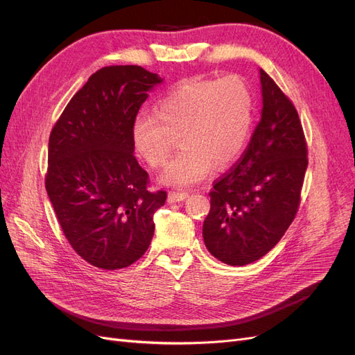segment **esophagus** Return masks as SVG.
<instances>
[{
	"instance_id": "obj_1",
	"label": "esophagus",
	"mask_w": 355,
	"mask_h": 355,
	"mask_svg": "<svg viewBox=\"0 0 355 355\" xmlns=\"http://www.w3.org/2000/svg\"><path fill=\"white\" fill-rule=\"evenodd\" d=\"M188 197V192L185 191H170L168 192V202H179L184 201Z\"/></svg>"
}]
</instances>
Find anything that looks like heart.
<instances>
[{
  "label": "heart",
  "instance_id": "b5f03b06",
  "mask_svg": "<svg viewBox=\"0 0 355 355\" xmlns=\"http://www.w3.org/2000/svg\"><path fill=\"white\" fill-rule=\"evenodd\" d=\"M253 111V93L239 75L188 80L155 105L154 116L136 118L133 145L149 167L161 168L179 139L182 153L161 179L168 185H192L211 167L228 168L240 158L250 137Z\"/></svg>",
  "mask_w": 355,
  "mask_h": 355
}]
</instances>
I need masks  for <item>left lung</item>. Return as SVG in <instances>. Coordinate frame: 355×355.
I'll return each mask as SVG.
<instances>
[{"instance_id":"8db88e82","label":"left lung","mask_w":355,"mask_h":355,"mask_svg":"<svg viewBox=\"0 0 355 355\" xmlns=\"http://www.w3.org/2000/svg\"><path fill=\"white\" fill-rule=\"evenodd\" d=\"M263 108L250 144L213 182L202 225L207 250L223 263L261 259L282 240L300 204L308 146L293 102L263 69Z\"/></svg>"}]
</instances>
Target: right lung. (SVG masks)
Returning <instances> with one entry per match:
<instances>
[{
	"mask_svg": "<svg viewBox=\"0 0 355 355\" xmlns=\"http://www.w3.org/2000/svg\"><path fill=\"white\" fill-rule=\"evenodd\" d=\"M137 65L96 71L63 110L49 139L46 189L72 249L102 270L135 263L151 244L167 192L149 189L133 155L132 128L159 84Z\"/></svg>",
	"mask_w": 355,
	"mask_h": 355,
	"instance_id": "right-lung-1",
	"label": "right lung"
}]
</instances>
